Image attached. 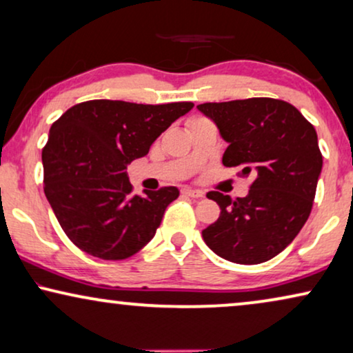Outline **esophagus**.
<instances>
[{"label":"esophagus","mask_w":353,"mask_h":353,"mask_svg":"<svg viewBox=\"0 0 353 353\" xmlns=\"http://www.w3.org/2000/svg\"><path fill=\"white\" fill-rule=\"evenodd\" d=\"M181 194L190 196V197H204V192L199 191V190H190V188H185V190H181Z\"/></svg>","instance_id":"1"}]
</instances>
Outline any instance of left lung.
Listing matches in <instances>:
<instances>
[{
	"mask_svg": "<svg viewBox=\"0 0 353 353\" xmlns=\"http://www.w3.org/2000/svg\"><path fill=\"white\" fill-rule=\"evenodd\" d=\"M197 109L228 143L223 165L239 168L241 176L254 175L245 197L207 194L221 214L202 238L230 262H267L292 243L310 215L323 167L315 128L292 104L272 98L205 103Z\"/></svg>",
	"mask_w": 353,
	"mask_h": 353,
	"instance_id": "8db88e82",
	"label": "left lung"
}]
</instances>
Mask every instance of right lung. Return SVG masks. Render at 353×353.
<instances>
[{"label":"right lung","instance_id":"right-lung-1","mask_svg":"<svg viewBox=\"0 0 353 353\" xmlns=\"http://www.w3.org/2000/svg\"><path fill=\"white\" fill-rule=\"evenodd\" d=\"M192 108L94 99L52 123L41 156L45 194L77 248L103 260H123L154 238L180 191L165 186L132 196L127 167Z\"/></svg>","mask_w":353,"mask_h":353}]
</instances>
